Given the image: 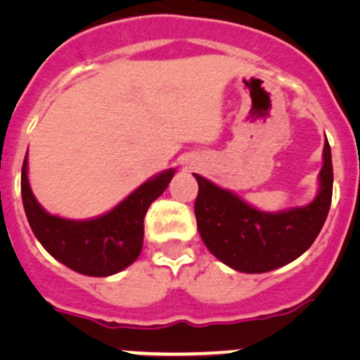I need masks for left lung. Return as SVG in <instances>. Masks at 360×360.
I'll use <instances>...</instances> for the list:
<instances>
[{"instance_id":"8db88e82","label":"left lung","mask_w":360,"mask_h":360,"mask_svg":"<svg viewBox=\"0 0 360 360\" xmlns=\"http://www.w3.org/2000/svg\"><path fill=\"white\" fill-rule=\"evenodd\" d=\"M322 157L321 186L314 202L282 212L254 209L231 191L193 174L198 181L195 216L207 249L244 274H264L300 257L321 233L331 207L333 162L328 139Z\"/></svg>"}]
</instances>
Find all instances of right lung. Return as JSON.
I'll list each match as a JSON object with an SVG mask.
<instances>
[{"label": "right lung", "instance_id": "right-lung-1", "mask_svg": "<svg viewBox=\"0 0 360 360\" xmlns=\"http://www.w3.org/2000/svg\"><path fill=\"white\" fill-rule=\"evenodd\" d=\"M176 170L169 169L141 184L104 216L86 221L64 219L46 212L32 195L24 158L20 190L32 233L57 261L89 277H108L132 264L143 249L144 216L169 186Z\"/></svg>", "mask_w": 360, "mask_h": 360}]
</instances>
